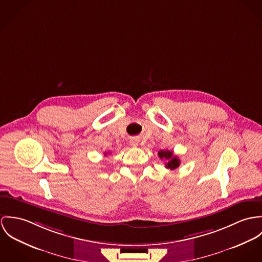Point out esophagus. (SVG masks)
<instances>
[{"label": "esophagus", "mask_w": 262, "mask_h": 262, "mask_svg": "<svg viewBox=\"0 0 262 262\" xmlns=\"http://www.w3.org/2000/svg\"><path fill=\"white\" fill-rule=\"evenodd\" d=\"M129 144H130V145H133V146H138V145H139V142H138V140L137 139H132L130 140V142H129Z\"/></svg>", "instance_id": "esophagus-1"}]
</instances>
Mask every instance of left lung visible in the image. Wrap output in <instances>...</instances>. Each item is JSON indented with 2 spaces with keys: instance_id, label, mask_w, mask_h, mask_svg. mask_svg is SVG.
<instances>
[{
  "instance_id": "8db88e82",
  "label": "left lung",
  "mask_w": 262,
  "mask_h": 262,
  "mask_svg": "<svg viewBox=\"0 0 262 262\" xmlns=\"http://www.w3.org/2000/svg\"><path fill=\"white\" fill-rule=\"evenodd\" d=\"M159 157L161 160H165L167 161L165 164H166V168L167 169H170V170H176L179 166H180V160L177 156H174V152L172 150H160L158 152Z\"/></svg>"
}]
</instances>
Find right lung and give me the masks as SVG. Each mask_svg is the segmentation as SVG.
Instances as JSON below:
<instances>
[{"label": "right lung", "instance_id": "obj_1", "mask_svg": "<svg viewBox=\"0 0 262 262\" xmlns=\"http://www.w3.org/2000/svg\"><path fill=\"white\" fill-rule=\"evenodd\" d=\"M104 154H105V156H106V155H107V154H106V152H104Z\"/></svg>", "mask_w": 262, "mask_h": 262}]
</instances>
